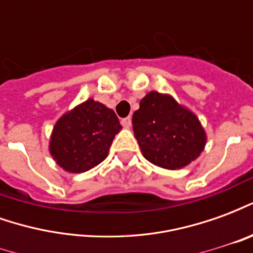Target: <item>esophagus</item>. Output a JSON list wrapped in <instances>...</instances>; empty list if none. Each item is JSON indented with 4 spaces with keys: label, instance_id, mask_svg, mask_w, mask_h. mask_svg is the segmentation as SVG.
Instances as JSON below:
<instances>
[{
    "label": "esophagus",
    "instance_id": "esophagus-1",
    "mask_svg": "<svg viewBox=\"0 0 253 253\" xmlns=\"http://www.w3.org/2000/svg\"><path fill=\"white\" fill-rule=\"evenodd\" d=\"M122 126L125 127V128H130V127H131V118H125V119H122Z\"/></svg>",
    "mask_w": 253,
    "mask_h": 253
}]
</instances>
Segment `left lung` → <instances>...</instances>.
<instances>
[{"label":"left lung","mask_w":253,"mask_h":253,"mask_svg":"<svg viewBox=\"0 0 253 253\" xmlns=\"http://www.w3.org/2000/svg\"><path fill=\"white\" fill-rule=\"evenodd\" d=\"M132 130L143 157L164 169L184 168L206 146V131L198 116L170 94L156 90L139 101Z\"/></svg>","instance_id":"left-lung-1"}]
</instances>
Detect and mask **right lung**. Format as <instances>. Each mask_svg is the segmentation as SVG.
I'll use <instances>...</instances> for the list:
<instances>
[{"instance_id": "add662e5", "label": "right lung", "mask_w": 253, "mask_h": 253, "mask_svg": "<svg viewBox=\"0 0 253 253\" xmlns=\"http://www.w3.org/2000/svg\"><path fill=\"white\" fill-rule=\"evenodd\" d=\"M121 128L114 111L88 99L58 119L48 150L54 161L66 172H86L104 161Z\"/></svg>"}]
</instances>
